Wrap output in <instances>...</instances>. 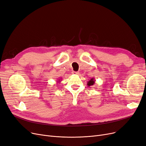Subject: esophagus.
Returning a JSON list of instances; mask_svg holds the SVG:
<instances>
[{"mask_svg": "<svg viewBox=\"0 0 146 146\" xmlns=\"http://www.w3.org/2000/svg\"><path fill=\"white\" fill-rule=\"evenodd\" d=\"M72 74H75V75H77V74H79V73H78V72H74V71H73V72H72Z\"/></svg>", "mask_w": 146, "mask_h": 146, "instance_id": "obj_1", "label": "esophagus"}]
</instances>
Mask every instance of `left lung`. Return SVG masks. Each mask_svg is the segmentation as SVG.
Instances as JSON below:
<instances>
[{
	"mask_svg": "<svg viewBox=\"0 0 146 146\" xmlns=\"http://www.w3.org/2000/svg\"><path fill=\"white\" fill-rule=\"evenodd\" d=\"M95 79H94V78H92V79H91L90 80H89L88 82V83H87V85L88 86H92V85H94V84H95Z\"/></svg>",
	"mask_w": 146,
	"mask_h": 146,
	"instance_id": "8db88e82",
	"label": "left lung"
}]
</instances>
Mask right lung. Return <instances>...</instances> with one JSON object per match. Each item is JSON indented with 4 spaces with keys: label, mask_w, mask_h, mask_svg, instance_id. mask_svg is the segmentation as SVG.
Segmentation results:
<instances>
[{
    "label": "right lung",
    "mask_w": 146,
    "mask_h": 146,
    "mask_svg": "<svg viewBox=\"0 0 146 146\" xmlns=\"http://www.w3.org/2000/svg\"><path fill=\"white\" fill-rule=\"evenodd\" d=\"M61 79H58V81H56V82H58L57 83H60V82H61Z\"/></svg>",
    "instance_id": "right-lung-1"
}]
</instances>
